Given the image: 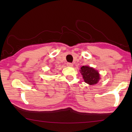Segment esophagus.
Returning a JSON list of instances; mask_svg holds the SVG:
<instances>
[{"mask_svg": "<svg viewBox=\"0 0 132 132\" xmlns=\"http://www.w3.org/2000/svg\"><path fill=\"white\" fill-rule=\"evenodd\" d=\"M66 64H67V66H69V67H72V65H73V64L70 63V62H68V63H67Z\"/></svg>", "mask_w": 132, "mask_h": 132, "instance_id": "34e87169", "label": "esophagus"}]
</instances>
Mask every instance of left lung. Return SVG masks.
<instances>
[{"instance_id": "8db88e82", "label": "left lung", "mask_w": 132, "mask_h": 132, "mask_svg": "<svg viewBox=\"0 0 132 132\" xmlns=\"http://www.w3.org/2000/svg\"><path fill=\"white\" fill-rule=\"evenodd\" d=\"M80 69V72L86 83L90 85H93L96 84L99 80L100 75L99 72L94 68L83 66Z\"/></svg>"}]
</instances>
